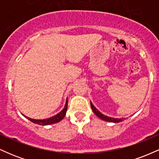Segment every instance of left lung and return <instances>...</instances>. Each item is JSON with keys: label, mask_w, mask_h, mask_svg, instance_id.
Segmentation results:
<instances>
[{"label": "left lung", "mask_w": 159, "mask_h": 159, "mask_svg": "<svg viewBox=\"0 0 159 159\" xmlns=\"http://www.w3.org/2000/svg\"><path fill=\"white\" fill-rule=\"evenodd\" d=\"M90 105H91V107H92L93 111V112L95 113V114L97 115L98 117L101 118L102 120H105V121L111 122V123H120V122L123 121V119H121V118H120V119H116V118H115V119H114V118L108 117V116H105V115H103L102 114V113H100L99 111H98L97 109H96V107L93 106V104L91 102H90Z\"/></svg>", "instance_id": "obj_1"}]
</instances>
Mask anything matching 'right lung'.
<instances>
[{"mask_svg": "<svg viewBox=\"0 0 159 159\" xmlns=\"http://www.w3.org/2000/svg\"><path fill=\"white\" fill-rule=\"evenodd\" d=\"M67 107H68V101L66 100L65 107L63 109V111H61L59 114L55 115V116H52V117L48 118V119H45V120H34V119H31V118H28V117L27 118L29 120H30V121L33 122L34 123L39 124V125H51V124L57 123H58V122L61 121V120L63 119V117H64L66 115V113Z\"/></svg>", "mask_w": 159, "mask_h": 159, "instance_id": "obj_1", "label": "right lung"}]
</instances>
